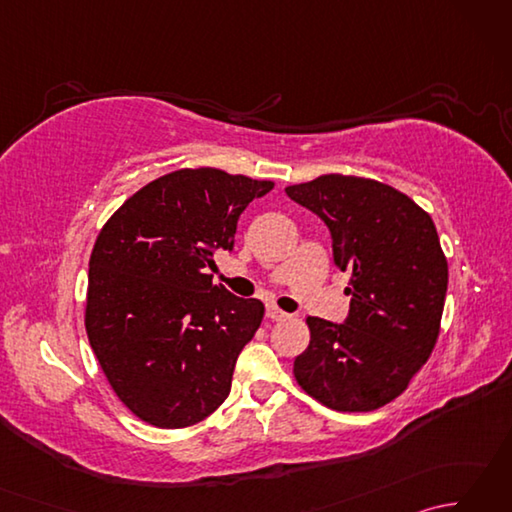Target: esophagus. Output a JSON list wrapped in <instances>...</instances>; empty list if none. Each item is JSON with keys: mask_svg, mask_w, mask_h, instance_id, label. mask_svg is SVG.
Here are the masks:
<instances>
[{"mask_svg": "<svg viewBox=\"0 0 512 512\" xmlns=\"http://www.w3.org/2000/svg\"><path fill=\"white\" fill-rule=\"evenodd\" d=\"M266 317L270 321H284V319H288V314L284 310H279L277 306H268L266 308Z\"/></svg>", "mask_w": 512, "mask_h": 512, "instance_id": "1", "label": "esophagus"}]
</instances>
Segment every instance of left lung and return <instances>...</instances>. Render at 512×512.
I'll list each match as a JSON object with an SVG mask.
<instances>
[{"mask_svg":"<svg viewBox=\"0 0 512 512\" xmlns=\"http://www.w3.org/2000/svg\"><path fill=\"white\" fill-rule=\"evenodd\" d=\"M319 215L350 270L343 323L308 317L295 378L336 411H372L407 389L438 341L449 266L429 213L389 184L328 173L286 189Z\"/></svg>","mask_w":512,"mask_h":512,"instance_id":"obj_1","label":"left lung"}]
</instances>
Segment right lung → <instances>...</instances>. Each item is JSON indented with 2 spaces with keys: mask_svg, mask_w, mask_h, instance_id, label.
<instances>
[{
  "mask_svg": "<svg viewBox=\"0 0 512 512\" xmlns=\"http://www.w3.org/2000/svg\"><path fill=\"white\" fill-rule=\"evenodd\" d=\"M273 182L180 169L134 193L96 239L85 328L116 396L140 420L182 429L226 400L264 303L213 284L217 250Z\"/></svg>",
  "mask_w": 512,
  "mask_h": 512,
  "instance_id": "obj_1",
  "label": "right lung"
}]
</instances>
